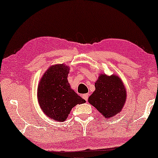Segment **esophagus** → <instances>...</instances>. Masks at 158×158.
Listing matches in <instances>:
<instances>
[{
  "mask_svg": "<svg viewBox=\"0 0 158 158\" xmlns=\"http://www.w3.org/2000/svg\"><path fill=\"white\" fill-rule=\"evenodd\" d=\"M83 98L85 99L86 101H87L88 99V94H83Z\"/></svg>",
  "mask_w": 158,
  "mask_h": 158,
  "instance_id": "obj_1",
  "label": "esophagus"
}]
</instances>
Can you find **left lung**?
<instances>
[{
	"mask_svg": "<svg viewBox=\"0 0 158 158\" xmlns=\"http://www.w3.org/2000/svg\"><path fill=\"white\" fill-rule=\"evenodd\" d=\"M95 87L96 90L89 97L88 102L105 118H111L119 113L127 98L126 89L119 77L101 75Z\"/></svg>",
	"mask_w": 158,
	"mask_h": 158,
	"instance_id": "8db88e82",
	"label": "left lung"
}]
</instances>
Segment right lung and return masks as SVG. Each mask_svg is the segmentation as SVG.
<instances>
[{
	"instance_id": "right-lung-1",
	"label": "right lung",
	"mask_w": 158,
	"mask_h": 158,
	"mask_svg": "<svg viewBox=\"0 0 158 158\" xmlns=\"http://www.w3.org/2000/svg\"><path fill=\"white\" fill-rule=\"evenodd\" d=\"M68 73V66L55 64L45 72L39 84L37 95L41 109L57 122L65 120L75 106L85 102L70 88Z\"/></svg>"
}]
</instances>
